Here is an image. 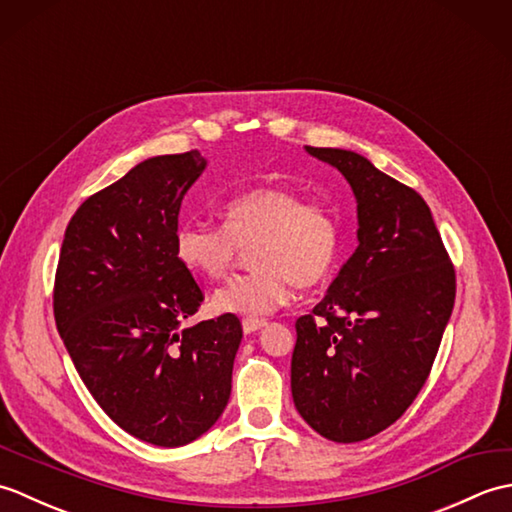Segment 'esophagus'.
Wrapping results in <instances>:
<instances>
[{
  "instance_id": "1",
  "label": "esophagus",
  "mask_w": 512,
  "mask_h": 512,
  "mask_svg": "<svg viewBox=\"0 0 512 512\" xmlns=\"http://www.w3.org/2000/svg\"><path fill=\"white\" fill-rule=\"evenodd\" d=\"M266 325L268 323L264 319H242V330L246 334H253L257 330H262V328H266Z\"/></svg>"
}]
</instances>
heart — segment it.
<instances>
[{
    "instance_id": "1",
    "label": "heart",
    "mask_w": 512,
    "mask_h": 512,
    "mask_svg": "<svg viewBox=\"0 0 512 512\" xmlns=\"http://www.w3.org/2000/svg\"><path fill=\"white\" fill-rule=\"evenodd\" d=\"M250 243L255 268L215 290L217 312L246 319L266 317L286 306L295 284H323L339 259L341 224L330 206L303 202L295 189L266 184L226 200L222 224L187 220L173 237L180 264L204 279L224 277L239 248Z\"/></svg>"
}]
</instances>
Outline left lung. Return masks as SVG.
Instances as JSON below:
<instances>
[{"instance_id": "obj_1", "label": "left lung", "mask_w": 512, "mask_h": 512, "mask_svg": "<svg viewBox=\"0 0 512 512\" xmlns=\"http://www.w3.org/2000/svg\"><path fill=\"white\" fill-rule=\"evenodd\" d=\"M358 202V248L297 319L292 398L332 442L394 424L427 383L455 303V268L422 195L354 151L306 147Z\"/></svg>"}]
</instances>
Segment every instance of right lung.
<instances>
[{"label":"right lung","instance_id":"obj_1","mask_svg":"<svg viewBox=\"0 0 512 512\" xmlns=\"http://www.w3.org/2000/svg\"><path fill=\"white\" fill-rule=\"evenodd\" d=\"M198 149L140 162L90 195L65 228L54 321L85 387L118 427L158 447L209 431L231 396L242 323L235 314L180 330L204 292L176 255Z\"/></svg>","mask_w":512,"mask_h":512}]
</instances>
